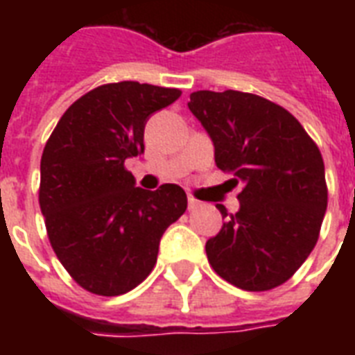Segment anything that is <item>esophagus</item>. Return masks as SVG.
<instances>
[{"label":"esophagus","instance_id":"1","mask_svg":"<svg viewBox=\"0 0 355 355\" xmlns=\"http://www.w3.org/2000/svg\"><path fill=\"white\" fill-rule=\"evenodd\" d=\"M200 202L197 199H193L191 195H188V208L189 210H195V208H199Z\"/></svg>","mask_w":355,"mask_h":355}]
</instances>
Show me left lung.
<instances>
[{"mask_svg": "<svg viewBox=\"0 0 355 355\" xmlns=\"http://www.w3.org/2000/svg\"><path fill=\"white\" fill-rule=\"evenodd\" d=\"M189 110L216 147V164L241 182L239 210L206 241L217 275L245 291L291 278L319 239L328 205L324 162L298 119L263 97L193 92Z\"/></svg>", "mask_w": 355, "mask_h": 355, "instance_id": "8db88e82", "label": "left lung"}]
</instances>
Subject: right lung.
<instances>
[{
	"instance_id": "obj_1",
	"label": "right lung",
	"mask_w": 355,
	"mask_h": 355,
	"mask_svg": "<svg viewBox=\"0 0 355 355\" xmlns=\"http://www.w3.org/2000/svg\"><path fill=\"white\" fill-rule=\"evenodd\" d=\"M177 88L123 80L94 88L64 112L40 162L42 216L51 247L86 291L118 297L149 276L160 237L188 208L177 184L136 188L125 160L144 153L147 119Z\"/></svg>"
}]
</instances>
